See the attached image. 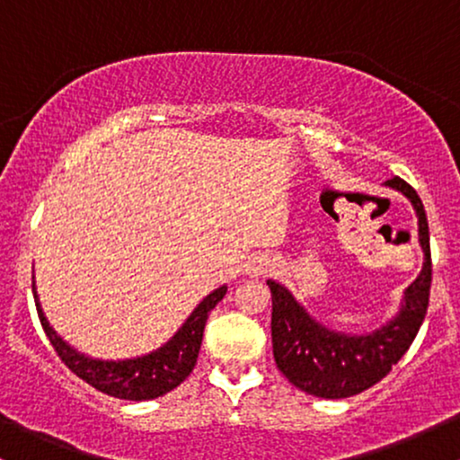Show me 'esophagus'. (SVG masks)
<instances>
[{"label": "esophagus", "instance_id": "1", "mask_svg": "<svg viewBox=\"0 0 460 460\" xmlns=\"http://www.w3.org/2000/svg\"><path fill=\"white\" fill-rule=\"evenodd\" d=\"M248 270H251L252 277H257V274H263V272H268V261H263V260H257V261H252V263H251V268H248Z\"/></svg>", "mask_w": 460, "mask_h": 460}]
</instances>
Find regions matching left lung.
I'll return each instance as SVG.
<instances>
[{"label": "left lung", "mask_w": 460, "mask_h": 460, "mask_svg": "<svg viewBox=\"0 0 460 460\" xmlns=\"http://www.w3.org/2000/svg\"><path fill=\"white\" fill-rule=\"evenodd\" d=\"M385 186L398 190L417 214L424 266L404 289L402 307L381 329L366 335H348L326 329L305 311L281 283L268 281L272 294V352L277 367L294 387L318 398H350L376 385L413 344L429 311L432 261L424 205L404 179L392 177Z\"/></svg>", "instance_id": "obj_1"}]
</instances>
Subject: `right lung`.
<instances>
[{
  "label": "right lung",
  "instance_id": "obj_1",
  "mask_svg": "<svg viewBox=\"0 0 460 460\" xmlns=\"http://www.w3.org/2000/svg\"><path fill=\"white\" fill-rule=\"evenodd\" d=\"M31 292H34L40 324H43L47 337H49L51 346H54L58 357L62 358V363H65L73 374H77L82 381L93 385V387L99 389L102 394L112 395V398L140 402V400L160 398V395L175 389L177 385H181L190 376V372L194 369V363H197L200 341H203L205 322H208L209 314H212L216 305L225 298L226 285L214 289L212 294H208V296L200 300L197 309H194L192 314L188 315V320L181 324V329H179L166 344L157 348V350L149 352V355L123 358V361L91 358L82 355V352H77L75 348L68 346L66 341L51 329L49 322H47L43 309H40L39 296H36L34 283H31Z\"/></svg>",
  "mask_w": 460,
  "mask_h": 460
}]
</instances>
